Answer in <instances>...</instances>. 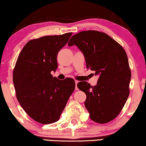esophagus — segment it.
Instances as JSON below:
<instances>
[{
  "instance_id": "esophagus-1",
  "label": "esophagus",
  "mask_w": 146,
  "mask_h": 146,
  "mask_svg": "<svg viewBox=\"0 0 146 146\" xmlns=\"http://www.w3.org/2000/svg\"><path fill=\"white\" fill-rule=\"evenodd\" d=\"M78 82H79L78 80H75V89H76V90H78V87H77Z\"/></svg>"
}]
</instances>
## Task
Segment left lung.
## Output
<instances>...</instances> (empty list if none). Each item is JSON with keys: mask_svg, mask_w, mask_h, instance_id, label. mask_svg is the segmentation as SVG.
Wrapping results in <instances>:
<instances>
[{"mask_svg": "<svg viewBox=\"0 0 146 146\" xmlns=\"http://www.w3.org/2000/svg\"><path fill=\"white\" fill-rule=\"evenodd\" d=\"M73 45L83 53L86 68L99 75L96 86L86 81L77 84L86 95L84 106L90 118L98 123H109L120 113L129 96L131 71L127 53L108 35L94 30L73 35L68 46Z\"/></svg>", "mask_w": 146, "mask_h": 146, "instance_id": "obj_1", "label": "left lung"}]
</instances>
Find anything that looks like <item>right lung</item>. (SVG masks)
I'll use <instances>...</instances> for the list:
<instances>
[{"label": "right lung", "mask_w": 146, "mask_h": 146, "mask_svg": "<svg viewBox=\"0 0 146 146\" xmlns=\"http://www.w3.org/2000/svg\"><path fill=\"white\" fill-rule=\"evenodd\" d=\"M72 33L44 36L27 42L13 71L16 98L29 116L47 125L59 120L75 88L72 78L59 80L50 73L58 67L57 55Z\"/></svg>", "instance_id": "add662e5"}]
</instances>
